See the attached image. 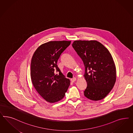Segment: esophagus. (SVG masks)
<instances>
[{
	"mask_svg": "<svg viewBox=\"0 0 133 133\" xmlns=\"http://www.w3.org/2000/svg\"><path fill=\"white\" fill-rule=\"evenodd\" d=\"M76 80V78L75 77H74L73 78L71 79V81L72 82H74Z\"/></svg>",
	"mask_w": 133,
	"mask_h": 133,
	"instance_id": "34e87169",
	"label": "esophagus"
}]
</instances>
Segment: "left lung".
<instances>
[{"label": "left lung", "instance_id": "8db88e82", "mask_svg": "<svg viewBox=\"0 0 133 133\" xmlns=\"http://www.w3.org/2000/svg\"><path fill=\"white\" fill-rule=\"evenodd\" d=\"M72 47L85 65L87 98L94 101L104 98L116 81V68L111 53L96 41H75Z\"/></svg>", "mask_w": 133, "mask_h": 133}]
</instances>
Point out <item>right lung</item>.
<instances>
[{
	"label": "right lung",
	"instance_id": "right-lung-1",
	"mask_svg": "<svg viewBox=\"0 0 133 133\" xmlns=\"http://www.w3.org/2000/svg\"><path fill=\"white\" fill-rule=\"evenodd\" d=\"M70 43L65 41L45 43L37 49L32 57L31 80L39 94L48 102L54 103L63 98L70 85L69 80L61 72L57 64Z\"/></svg>",
	"mask_w": 133,
	"mask_h": 133
}]
</instances>
